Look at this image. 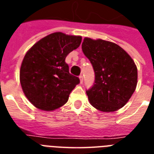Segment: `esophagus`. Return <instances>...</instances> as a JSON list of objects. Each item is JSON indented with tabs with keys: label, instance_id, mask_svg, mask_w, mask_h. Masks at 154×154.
<instances>
[{
	"label": "esophagus",
	"instance_id": "obj_1",
	"mask_svg": "<svg viewBox=\"0 0 154 154\" xmlns=\"http://www.w3.org/2000/svg\"><path fill=\"white\" fill-rule=\"evenodd\" d=\"M79 78H80V82L82 84V83H83V81H84V77H83L82 75H80Z\"/></svg>",
	"mask_w": 154,
	"mask_h": 154
}]
</instances>
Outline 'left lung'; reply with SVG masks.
I'll return each instance as SVG.
<instances>
[{"mask_svg":"<svg viewBox=\"0 0 154 154\" xmlns=\"http://www.w3.org/2000/svg\"><path fill=\"white\" fill-rule=\"evenodd\" d=\"M82 50L95 72L94 85L86 90L90 104L103 112L123 107L137 83V69L133 59L117 44L101 39L85 37Z\"/></svg>","mask_w":154,"mask_h":154,"instance_id":"obj_1","label":"left lung"}]
</instances>
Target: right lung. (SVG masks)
Here are the masks:
<instances>
[{"label":"right lung","mask_w":154,"mask_h":154,"mask_svg":"<svg viewBox=\"0 0 154 154\" xmlns=\"http://www.w3.org/2000/svg\"><path fill=\"white\" fill-rule=\"evenodd\" d=\"M81 42L79 36L54 32L40 40L25 54L20 66V85L34 106L51 111L67 102L80 79L69 73L65 57Z\"/></svg>","instance_id":"right-lung-1"}]
</instances>
